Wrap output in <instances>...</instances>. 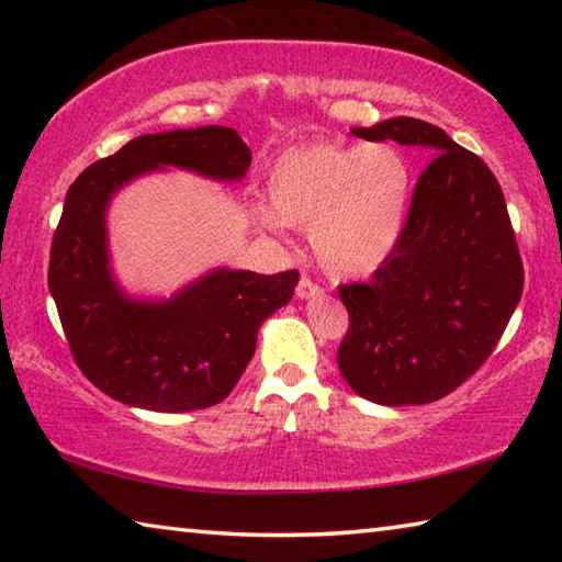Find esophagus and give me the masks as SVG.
<instances>
[{"mask_svg": "<svg viewBox=\"0 0 562 562\" xmlns=\"http://www.w3.org/2000/svg\"><path fill=\"white\" fill-rule=\"evenodd\" d=\"M322 294V288L317 282H312L310 278H302L300 282H297V297L300 300H310V297H319Z\"/></svg>", "mask_w": 562, "mask_h": 562, "instance_id": "1", "label": "esophagus"}]
</instances>
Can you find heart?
<instances>
[{
	"instance_id": "heart-1",
	"label": "heart",
	"mask_w": 562,
	"mask_h": 562,
	"mask_svg": "<svg viewBox=\"0 0 562 562\" xmlns=\"http://www.w3.org/2000/svg\"><path fill=\"white\" fill-rule=\"evenodd\" d=\"M408 186V164L394 146L315 140L278 158L268 178L272 211L258 205L252 217L268 233L282 223L310 231L322 268L335 278H361L394 252Z\"/></svg>"
}]
</instances>
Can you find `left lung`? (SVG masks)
Wrapping results in <instances>:
<instances>
[{
    "instance_id": "8db88e82",
    "label": "left lung",
    "mask_w": 562,
    "mask_h": 562,
    "mask_svg": "<svg viewBox=\"0 0 562 562\" xmlns=\"http://www.w3.org/2000/svg\"><path fill=\"white\" fill-rule=\"evenodd\" d=\"M351 133L436 156L389 260L369 282L339 284L349 312L339 372L374 404H429L461 386L508 327L522 294L516 233L491 168L439 126L396 116Z\"/></svg>"
}]
</instances>
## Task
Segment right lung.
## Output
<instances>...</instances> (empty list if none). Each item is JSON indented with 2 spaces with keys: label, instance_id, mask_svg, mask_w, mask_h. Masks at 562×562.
<instances>
[{
  "label": "right lung",
  "instance_id": "add662e5",
  "mask_svg": "<svg viewBox=\"0 0 562 562\" xmlns=\"http://www.w3.org/2000/svg\"><path fill=\"white\" fill-rule=\"evenodd\" d=\"M250 158L235 128L146 133L71 183L52 240L49 292L74 361L103 394L150 412L221 404L250 364L262 322L292 300L297 270H213L160 302L131 300L113 280L106 207L121 186L166 166L240 180Z\"/></svg>",
  "mask_w": 562,
  "mask_h": 562
}]
</instances>
